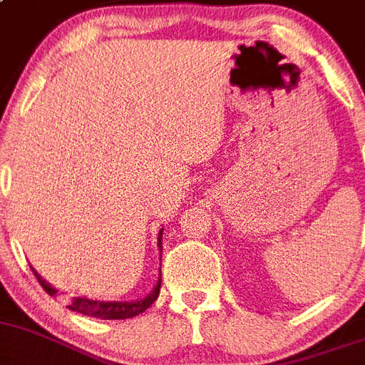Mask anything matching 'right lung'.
Returning a JSON list of instances; mask_svg holds the SVG:
<instances>
[{
    "mask_svg": "<svg viewBox=\"0 0 365 365\" xmlns=\"http://www.w3.org/2000/svg\"><path fill=\"white\" fill-rule=\"evenodd\" d=\"M161 235H163V230H160V235H158V248L161 252ZM34 275H36L38 283L42 284V288L49 294L51 297H58L60 292L58 288H55L53 284H49L42 275L38 274L33 268ZM160 287H161V270L160 275H158L156 287L152 288V292L147 294L141 299L134 301H104V299H91V297H73L69 301L68 309L75 310L78 314L91 316V318H101V319H126L132 318V316H138L141 312L148 309V307L156 301V297L160 296Z\"/></svg>",
    "mask_w": 365,
    "mask_h": 365,
    "instance_id": "obj_1",
    "label": "right lung"
}]
</instances>
